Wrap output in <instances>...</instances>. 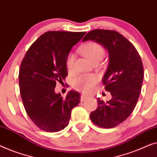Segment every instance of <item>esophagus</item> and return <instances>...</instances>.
I'll return each instance as SVG.
<instances>
[{
    "label": "esophagus",
    "instance_id": "1",
    "mask_svg": "<svg viewBox=\"0 0 157 157\" xmlns=\"http://www.w3.org/2000/svg\"><path fill=\"white\" fill-rule=\"evenodd\" d=\"M87 99V97L85 95V94H81V98H80V100H81V101H85V100H86Z\"/></svg>",
    "mask_w": 157,
    "mask_h": 157
}]
</instances>
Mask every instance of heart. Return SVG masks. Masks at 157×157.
<instances>
[{
	"label": "heart",
	"instance_id": "1",
	"mask_svg": "<svg viewBox=\"0 0 157 157\" xmlns=\"http://www.w3.org/2000/svg\"><path fill=\"white\" fill-rule=\"evenodd\" d=\"M81 52L92 63H99L105 56V50L100 44L90 42L81 48ZM75 56L73 53H69L66 57L65 65L68 70L73 67ZM98 82V78L93 75H82L73 79L72 86L75 89L84 92H89L94 89Z\"/></svg>",
	"mask_w": 157,
	"mask_h": 157
}]
</instances>
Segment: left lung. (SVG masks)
Here are the masks:
<instances>
[{
	"label": "left lung",
	"instance_id": "1",
	"mask_svg": "<svg viewBox=\"0 0 157 157\" xmlns=\"http://www.w3.org/2000/svg\"><path fill=\"white\" fill-rule=\"evenodd\" d=\"M87 40L100 44L108 51L109 65L102 82L112 97L106 102L97 100L98 107L90 113V120L101 128L114 127L127 119L137 102L144 79L142 59L132 43L114 30H92L82 42Z\"/></svg>",
	"mask_w": 157,
	"mask_h": 157
}]
</instances>
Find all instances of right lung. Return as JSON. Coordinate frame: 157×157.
<instances>
[{
	"instance_id": "1",
	"label": "right lung",
	"mask_w": 157,
	"mask_h": 157,
	"mask_svg": "<svg viewBox=\"0 0 157 157\" xmlns=\"http://www.w3.org/2000/svg\"><path fill=\"white\" fill-rule=\"evenodd\" d=\"M86 32L49 31L32 44L19 70L20 92L25 109L35 124L49 132L65 129L80 94L71 90L65 98L55 92L57 82L67 75L66 57Z\"/></svg>"
}]
</instances>
